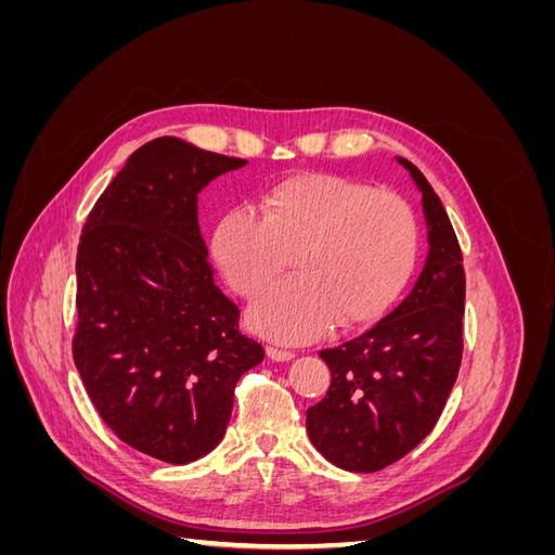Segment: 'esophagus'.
<instances>
[{
  "mask_svg": "<svg viewBox=\"0 0 555 555\" xmlns=\"http://www.w3.org/2000/svg\"><path fill=\"white\" fill-rule=\"evenodd\" d=\"M266 357L271 359V361L284 363V361H292V359H294V351H287V349H278V347H268V349H266Z\"/></svg>",
  "mask_w": 555,
  "mask_h": 555,
  "instance_id": "34e87169",
  "label": "esophagus"
}]
</instances>
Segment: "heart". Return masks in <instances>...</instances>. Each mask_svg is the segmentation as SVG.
I'll use <instances>...</instances> for the list:
<instances>
[{"label": "heart", "instance_id": "obj_1", "mask_svg": "<svg viewBox=\"0 0 555 555\" xmlns=\"http://www.w3.org/2000/svg\"><path fill=\"white\" fill-rule=\"evenodd\" d=\"M294 251L292 280L263 292L247 324L278 343H310L333 322L371 324L405 289L418 257L414 208L393 192L335 173H296L259 201V217L227 210L210 255L238 296H257Z\"/></svg>", "mask_w": 555, "mask_h": 555}]
</instances>
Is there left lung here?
<instances>
[{
  "mask_svg": "<svg viewBox=\"0 0 555 555\" xmlns=\"http://www.w3.org/2000/svg\"><path fill=\"white\" fill-rule=\"evenodd\" d=\"M422 192L428 257L402 304L340 347L322 349L331 386L306 414L310 442L349 473H377L438 424L463 354L465 271L440 196L408 159Z\"/></svg>",
  "mask_w": 555,
  "mask_h": 555,
  "instance_id": "left-lung-1",
  "label": "left lung"
}]
</instances>
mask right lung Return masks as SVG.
I'll return each instance as SVG.
<instances>
[{
	"label": "right lung",
	"instance_id": "1",
	"mask_svg": "<svg viewBox=\"0 0 555 555\" xmlns=\"http://www.w3.org/2000/svg\"><path fill=\"white\" fill-rule=\"evenodd\" d=\"M245 164L159 137L131 153L82 227L76 367L104 424L164 463L220 444L236 382L263 361L212 280L196 206Z\"/></svg>",
	"mask_w": 555,
	"mask_h": 555
}]
</instances>
